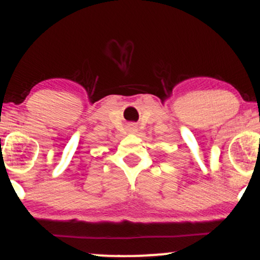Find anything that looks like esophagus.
Here are the masks:
<instances>
[{
    "label": "esophagus",
    "mask_w": 260,
    "mask_h": 260,
    "mask_svg": "<svg viewBox=\"0 0 260 260\" xmlns=\"http://www.w3.org/2000/svg\"><path fill=\"white\" fill-rule=\"evenodd\" d=\"M130 131H131V133H136L137 126L134 125V124H131V125H130Z\"/></svg>",
    "instance_id": "obj_1"
}]
</instances>
